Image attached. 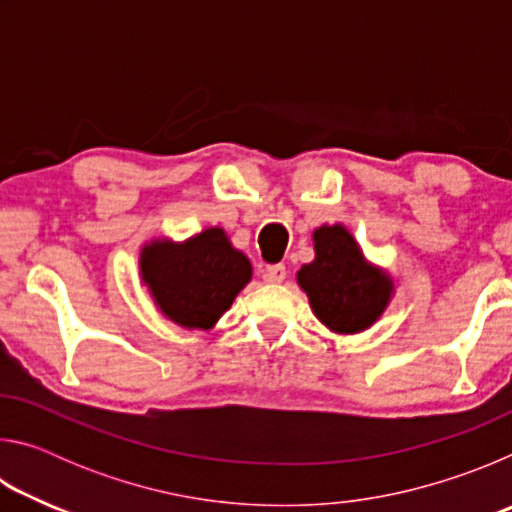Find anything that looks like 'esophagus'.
Segmentation results:
<instances>
[{
    "label": "esophagus",
    "instance_id": "obj_1",
    "mask_svg": "<svg viewBox=\"0 0 512 512\" xmlns=\"http://www.w3.org/2000/svg\"><path fill=\"white\" fill-rule=\"evenodd\" d=\"M284 277H287V266L284 264H271V266H266V271H264V280L266 282H282Z\"/></svg>",
    "mask_w": 512,
    "mask_h": 512
}]
</instances>
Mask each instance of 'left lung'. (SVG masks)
<instances>
[{
    "instance_id": "8db88e82",
    "label": "left lung",
    "mask_w": 512,
    "mask_h": 512,
    "mask_svg": "<svg viewBox=\"0 0 512 512\" xmlns=\"http://www.w3.org/2000/svg\"><path fill=\"white\" fill-rule=\"evenodd\" d=\"M316 257L298 271L316 318L336 334H357L384 314L393 296V277L366 262L341 223L314 230Z\"/></svg>"
}]
</instances>
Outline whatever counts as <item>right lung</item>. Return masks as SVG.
Wrapping results in <instances>:
<instances>
[{"label": "right lung", "instance_id": "obj_1", "mask_svg": "<svg viewBox=\"0 0 512 512\" xmlns=\"http://www.w3.org/2000/svg\"><path fill=\"white\" fill-rule=\"evenodd\" d=\"M142 282L164 316L187 329H210L253 277L248 257L221 228L187 241L153 239L140 255Z\"/></svg>", "mask_w": 512, "mask_h": 512}]
</instances>
